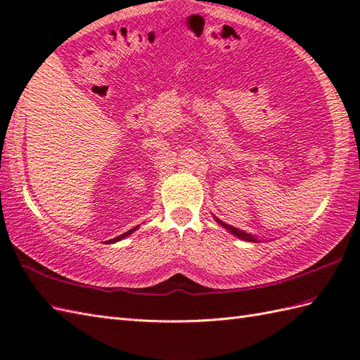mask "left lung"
Returning <instances> with one entry per match:
<instances>
[{
    "label": "left lung",
    "mask_w": 360,
    "mask_h": 360,
    "mask_svg": "<svg viewBox=\"0 0 360 360\" xmlns=\"http://www.w3.org/2000/svg\"><path fill=\"white\" fill-rule=\"evenodd\" d=\"M216 221H218L224 229H227L230 233H233V235H235V236H238V238H240V239H244V240H248V242H257V239H256L255 236H252V235H248V233L242 231V230H239V229H236V227H233V225L225 224V222L219 221L218 218H216Z\"/></svg>",
    "instance_id": "obj_1"
}]
</instances>
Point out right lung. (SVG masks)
<instances>
[{"mask_svg": "<svg viewBox=\"0 0 360 360\" xmlns=\"http://www.w3.org/2000/svg\"><path fill=\"white\" fill-rule=\"evenodd\" d=\"M138 227H139V225H138ZM138 227H135V229H131V230H129V231H125V233H122V235H120L118 238H113V239H110V240H107L108 242V244H113V242H118V240H121V239H124L125 236H129L130 235V233L131 231H135Z\"/></svg>", "mask_w": 360, "mask_h": 360, "instance_id": "obj_1", "label": "right lung"}]
</instances>
